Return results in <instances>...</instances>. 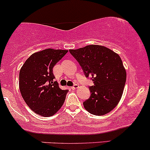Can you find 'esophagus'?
<instances>
[{
	"instance_id": "obj_1",
	"label": "esophagus",
	"mask_w": 150,
	"mask_h": 150,
	"mask_svg": "<svg viewBox=\"0 0 150 150\" xmlns=\"http://www.w3.org/2000/svg\"><path fill=\"white\" fill-rule=\"evenodd\" d=\"M79 85H77V84H74V86H72L71 87V88L72 89V90H75V89H76L77 88H78Z\"/></svg>"
}]
</instances>
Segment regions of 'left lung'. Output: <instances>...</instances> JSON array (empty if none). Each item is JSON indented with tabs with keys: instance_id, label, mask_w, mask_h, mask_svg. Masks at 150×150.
I'll return each instance as SVG.
<instances>
[{
	"instance_id": "8db88e82",
	"label": "left lung",
	"mask_w": 150,
	"mask_h": 150,
	"mask_svg": "<svg viewBox=\"0 0 150 150\" xmlns=\"http://www.w3.org/2000/svg\"><path fill=\"white\" fill-rule=\"evenodd\" d=\"M69 52L79 63L86 77L94 85L91 96L83 102L90 113L103 115L113 110L120 101L126 81V71L120 56L100 45H88Z\"/></svg>"
}]
</instances>
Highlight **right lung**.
I'll return each mask as SVG.
<instances>
[{"label": "right lung", "mask_w": 150, "mask_h": 150, "mask_svg": "<svg viewBox=\"0 0 150 150\" xmlns=\"http://www.w3.org/2000/svg\"><path fill=\"white\" fill-rule=\"evenodd\" d=\"M68 50L47 49L34 53L25 61L19 74V87L25 102L43 117L54 115L64 104L68 90H62L53 67Z\"/></svg>", "instance_id": "add662e5"}]
</instances>
